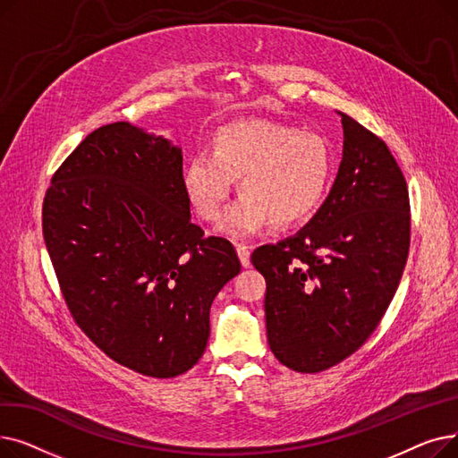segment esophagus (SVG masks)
Here are the masks:
<instances>
[{
  "label": "esophagus",
  "instance_id": "34e87169",
  "mask_svg": "<svg viewBox=\"0 0 458 458\" xmlns=\"http://www.w3.org/2000/svg\"><path fill=\"white\" fill-rule=\"evenodd\" d=\"M235 252L239 256V261H242V266L245 269L250 267V249L247 245H235Z\"/></svg>",
  "mask_w": 458,
  "mask_h": 458
}]
</instances>
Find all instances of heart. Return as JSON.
Returning a JSON list of instances; mask_svg holds the SVG:
<instances>
[{"label": "heart", "instance_id": "obj_1", "mask_svg": "<svg viewBox=\"0 0 458 458\" xmlns=\"http://www.w3.org/2000/svg\"><path fill=\"white\" fill-rule=\"evenodd\" d=\"M334 174L327 139L273 120H242L213 135L211 152L192 154L183 168L185 195L204 221H216L239 178V197L219 232L245 239L275 223L290 226L325 199Z\"/></svg>", "mask_w": 458, "mask_h": 458}]
</instances>
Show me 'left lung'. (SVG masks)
<instances>
[{"label":"left lung","mask_w":458,"mask_h":458,"mask_svg":"<svg viewBox=\"0 0 458 458\" xmlns=\"http://www.w3.org/2000/svg\"><path fill=\"white\" fill-rule=\"evenodd\" d=\"M344 154L310 223L254 250L266 276L267 340L280 364L319 373L369 338L390 306L411 245L404 176L382 139L340 113Z\"/></svg>","instance_id":"left-lung-1"}]
</instances>
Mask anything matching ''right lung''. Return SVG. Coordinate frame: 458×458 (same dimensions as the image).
Segmentation results:
<instances>
[{"label":"right lung","mask_w":458,"mask_h":458,"mask_svg":"<svg viewBox=\"0 0 458 458\" xmlns=\"http://www.w3.org/2000/svg\"><path fill=\"white\" fill-rule=\"evenodd\" d=\"M182 148L130 123L94 130L52 178L42 232L63 297L114 362L156 378L202 358L209 308L242 263L191 221Z\"/></svg>","instance_id":"obj_1"}]
</instances>
